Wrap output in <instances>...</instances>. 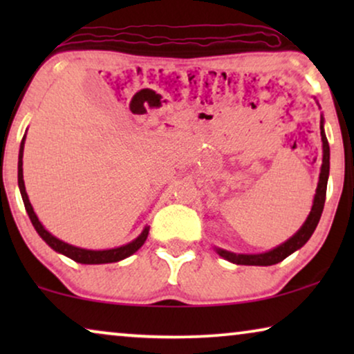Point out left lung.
Wrapping results in <instances>:
<instances>
[{"label":"left lung","instance_id":"1","mask_svg":"<svg viewBox=\"0 0 354 354\" xmlns=\"http://www.w3.org/2000/svg\"><path fill=\"white\" fill-rule=\"evenodd\" d=\"M321 137H322V166H321V174H319V183L316 188V195H314L313 207L311 212H309L308 219L304 221L297 234L285 241V243L279 245L277 248L266 251V253L259 254H236L230 253V251H225L222 248H216L217 253L222 258L230 261L234 264L240 266H272L277 264L280 261H283L287 256H290L295 251L301 248V246L306 243V241L311 239V235L316 230L319 224V219H321L324 203H326V192H327V180H328V171H330V148H328V142L326 137V132H324V118L321 119Z\"/></svg>","mask_w":354,"mask_h":354}]
</instances>
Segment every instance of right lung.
<instances>
[{"label":"right lung","mask_w":354,"mask_h":354,"mask_svg":"<svg viewBox=\"0 0 354 354\" xmlns=\"http://www.w3.org/2000/svg\"><path fill=\"white\" fill-rule=\"evenodd\" d=\"M24 143H26V135H24L22 142H21V149H19V162H17V182H19V190H21L22 200H24V206H26V211L28 217H30L33 227L38 232V235L41 236L43 240L46 241L48 246H51L53 250L57 251V253L67 256V258L74 259L75 263L80 264H108V263H118V261H122L125 258H129L130 254H133L135 251H138L142 248V245L147 240L149 227H145L142 234H140L137 239L130 241V243L119 246V248H111V250H85V248H79V246L69 245L66 241H62L59 239H56L55 235H51L45 227L41 225V222L38 221V217L33 211V207L28 201L27 192H26V185H24V174H22V156H24Z\"/></svg>","instance_id":"1"}]
</instances>
